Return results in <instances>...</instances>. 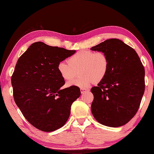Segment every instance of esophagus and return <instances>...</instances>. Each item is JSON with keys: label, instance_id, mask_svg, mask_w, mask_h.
<instances>
[{"label": "esophagus", "instance_id": "34e87169", "mask_svg": "<svg viewBox=\"0 0 154 154\" xmlns=\"http://www.w3.org/2000/svg\"><path fill=\"white\" fill-rule=\"evenodd\" d=\"M80 91H81V93L83 94V93H84L85 91H88V90H87V89H86V88H81L80 89Z\"/></svg>", "mask_w": 154, "mask_h": 154}]
</instances>
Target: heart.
<instances>
[{"mask_svg":"<svg viewBox=\"0 0 154 154\" xmlns=\"http://www.w3.org/2000/svg\"><path fill=\"white\" fill-rule=\"evenodd\" d=\"M67 61L68 64L64 62L59 63L58 72L65 81L74 79L78 72L80 76L68 82L67 86L81 88H88L94 82L98 83L103 80L109 65L107 54L100 51H80L70 57Z\"/></svg>","mask_w":154,"mask_h":154,"instance_id":"heart-1","label":"heart"}]
</instances>
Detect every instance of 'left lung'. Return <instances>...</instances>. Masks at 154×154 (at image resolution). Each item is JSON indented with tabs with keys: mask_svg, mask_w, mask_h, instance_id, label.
Masks as SVG:
<instances>
[{
	"mask_svg": "<svg viewBox=\"0 0 154 154\" xmlns=\"http://www.w3.org/2000/svg\"><path fill=\"white\" fill-rule=\"evenodd\" d=\"M108 57L107 74L91 89V110L100 124L119 127L137 112L145 90V70L134 49L118 39L105 40L90 49Z\"/></svg>",
	"mask_w": 154,
	"mask_h": 154,
	"instance_id": "1",
	"label": "left lung"
}]
</instances>
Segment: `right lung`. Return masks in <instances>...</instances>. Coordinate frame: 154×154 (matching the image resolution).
I'll list each match as a JSON object with an SVG mask.
<instances>
[{"label": "right lung", "mask_w": 154, "mask_h": 154, "mask_svg": "<svg viewBox=\"0 0 154 154\" xmlns=\"http://www.w3.org/2000/svg\"><path fill=\"white\" fill-rule=\"evenodd\" d=\"M76 51L33 43L18 60L11 78L13 96L26 120L43 132L62 127L71 105L80 97L76 86L60 89L65 82L57 70L60 62Z\"/></svg>", "instance_id": "obj_1"}]
</instances>
